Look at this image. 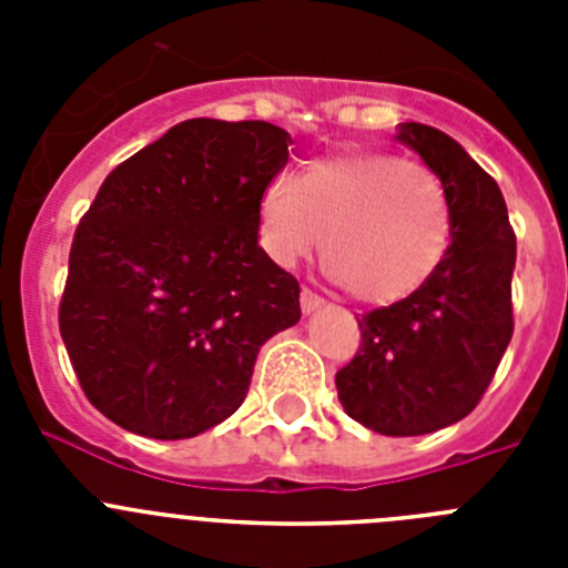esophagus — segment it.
<instances>
[{"label":"esophagus","mask_w":568,"mask_h":568,"mask_svg":"<svg viewBox=\"0 0 568 568\" xmlns=\"http://www.w3.org/2000/svg\"><path fill=\"white\" fill-rule=\"evenodd\" d=\"M324 304H327V301L321 298L318 293H313V290H301V310H304V313H315V310H321L324 307Z\"/></svg>","instance_id":"obj_1"}]
</instances>
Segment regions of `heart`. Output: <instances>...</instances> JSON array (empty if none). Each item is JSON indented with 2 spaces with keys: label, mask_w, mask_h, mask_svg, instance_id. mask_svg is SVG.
Returning <instances> with one entry per match:
<instances>
[{
  "label": "heart",
  "mask_w": 568,
  "mask_h": 568,
  "mask_svg": "<svg viewBox=\"0 0 568 568\" xmlns=\"http://www.w3.org/2000/svg\"><path fill=\"white\" fill-rule=\"evenodd\" d=\"M261 244L281 267L324 239L329 278L364 304H398L438 273L453 244V204L426 164L386 150L313 159L301 182L273 175L258 199Z\"/></svg>",
  "instance_id": "heart-1"
}]
</instances>
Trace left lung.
I'll return each mask as SVG.
<instances>
[{
	"label": "left lung",
	"instance_id": "left-lung-1",
	"mask_svg": "<svg viewBox=\"0 0 568 568\" xmlns=\"http://www.w3.org/2000/svg\"><path fill=\"white\" fill-rule=\"evenodd\" d=\"M398 142L444 182L453 244L418 293L361 315L358 353L335 373V386L349 418L409 438L466 418L484 398L515 329L518 247L498 182L455 139L406 122Z\"/></svg>",
	"mask_w": 568,
	"mask_h": 568
}]
</instances>
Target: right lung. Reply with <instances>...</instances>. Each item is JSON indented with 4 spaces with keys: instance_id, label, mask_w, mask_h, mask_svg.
<instances>
[{
    "instance_id": "obj_1",
    "label": "right lung",
    "mask_w": 568,
    "mask_h": 568,
    "mask_svg": "<svg viewBox=\"0 0 568 568\" xmlns=\"http://www.w3.org/2000/svg\"><path fill=\"white\" fill-rule=\"evenodd\" d=\"M270 122L187 119L108 175L70 244L59 333L104 418L155 440L222 424L298 281L258 247V199L290 159Z\"/></svg>"
}]
</instances>
